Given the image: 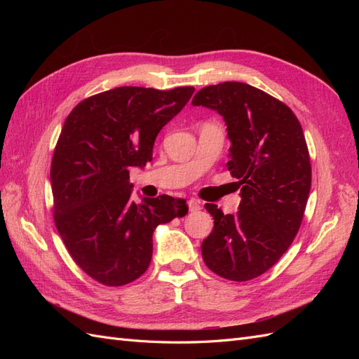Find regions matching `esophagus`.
<instances>
[{
	"label": "esophagus",
	"mask_w": 359,
	"mask_h": 359,
	"mask_svg": "<svg viewBox=\"0 0 359 359\" xmlns=\"http://www.w3.org/2000/svg\"><path fill=\"white\" fill-rule=\"evenodd\" d=\"M187 206H189V211L190 212H196L201 210V202L198 199H190L187 202Z\"/></svg>",
	"instance_id": "obj_1"
}]
</instances>
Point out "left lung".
Here are the masks:
<instances>
[{"instance_id":"1","label":"left lung","mask_w":359,"mask_h":359,"mask_svg":"<svg viewBox=\"0 0 359 359\" xmlns=\"http://www.w3.org/2000/svg\"><path fill=\"white\" fill-rule=\"evenodd\" d=\"M191 103L226 121V168L243 198L235 215L205 203L214 229L202 243L203 262L227 280L256 278L286 253L306 211L311 165L302 127L289 106L243 82L205 86Z\"/></svg>"}]
</instances>
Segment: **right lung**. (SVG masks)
Masks as SVG:
<instances>
[{"instance_id": "1", "label": "right lung", "mask_w": 359, "mask_h": 359, "mask_svg": "<svg viewBox=\"0 0 359 359\" xmlns=\"http://www.w3.org/2000/svg\"><path fill=\"white\" fill-rule=\"evenodd\" d=\"M193 93L119 86L82 100L64 121L50 165L53 222L76 265L104 286L142 276L156 227L187 214L186 201L168 194L135 203L128 175L153 160L158 132Z\"/></svg>"}]
</instances>
